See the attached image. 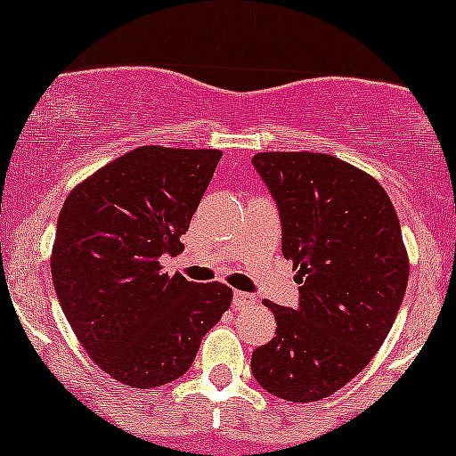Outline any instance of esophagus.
<instances>
[{"instance_id":"esophagus-1","label":"esophagus","mask_w":456,"mask_h":456,"mask_svg":"<svg viewBox=\"0 0 456 456\" xmlns=\"http://www.w3.org/2000/svg\"><path fill=\"white\" fill-rule=\"evenodd\" d=\"M233 305H236L238 309H245V306L256 305V296L245 291H233Z\"/></svg>"}]
</instances>
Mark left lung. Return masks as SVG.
<instances>
[{
  "label": "left lung",
  "instance_id": "1",
  "mask_svg": "<svg viewBox=\"0 0 456 456\" xmlns=\"http://www.w3.org/2000/svg\"><path fill=\"white\" fill-rule=\"evenodd\" d=\"M251 163L300 284L296 309L265 300L278 329L251 372L275 397L317 402L364 370L393 329L408 284L402 227L384 187L335 156L262 151Z\"/></svg>",
  "mask_w": 456,
  "mask_h": 456
}]
</instances>
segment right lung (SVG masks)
Masks as SVG:
<instances>
[{
	"mask_svg": "<svg viewBox=\"0 0 456 456\" xmlns=\"http://www.w3.org/2000/svg\"><path fill=\"white\" fill-rule=\"evenodd\" d=\"M223 151L145 145L70 191L54 233L53 282L87 355L134 388L190 370L200 339L232 305V289L160 273Z\"/></svg>",
	"mask_w": 456,
	"mask_h": 456,
	"instance_id": "add662e5",
	"label": "right lung"
}]
</instances>
